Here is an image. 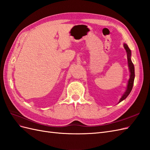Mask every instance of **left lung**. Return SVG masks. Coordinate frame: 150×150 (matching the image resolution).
I'll list each match as a JSON object with an SVG mask.
<instances>
[{"mask_svg": "<svg viewBox=\"0 0 150 150\" xmlns=\"http://www.w3.org/2000/svg\"><path fill=\"white\" fill-rule=\"evenodd\" d=\"M124 47L126 50L127 52V61H128V67L129 69V71H130V78H129L128 81V83H127V86L126 90H125V93L123 94L122 96L121 97V98L120 99L119 103L120 102H122L124 100L127 98V96L130 93L132 86H133V84H134V77H135V74H134V64L132 62L131 59V51L129 49V48L128 47L127 44L124 43Z\"/></svg>", "mask_w": 150, "mask_h": 150, "instance_id": "left-lung-1", "label": "left lung"}]
</instances>
